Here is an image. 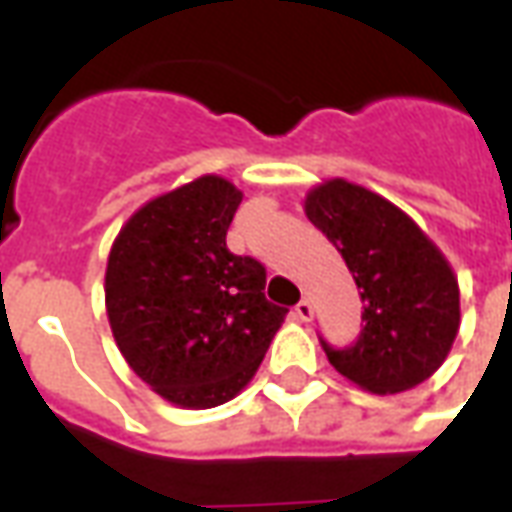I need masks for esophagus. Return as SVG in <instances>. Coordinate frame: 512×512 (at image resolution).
I'll list each match as a JSON object with an SVG mask.
<instances>
[{"label":"esophagus","mask_w":512,"mask_h":512,"mask_svg":"<svg viewBox=\"0 0 512 512\" xmlns=\"http://www.w3.org/2000/svg\"><path fill=\"white\" fill-rule=\"evenodd\" d=\"M294 316L300 319V322H311L313 319V305L311 300H300L294 305Z\"/></svg>","instance_id":"1"}]
</instances>
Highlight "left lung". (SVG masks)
Returning a JSON list of instances; mask_svg holds the SVG:
<instances>
[{
  "mask_svg": "<svg viewBox=\"0 0 512 512\" xmlns=\"http://www.w3.org/2000/svg\"><path fill=\"white\" fill-rule=\"evenodd\" d=\"M305 215L341 251L363 300V333L349 349L322 341L343 379L395 395L439 371L461 327V292L450 261L401 207L354 185L324 179Z\"/></svg>",
  "mask_w": 512,
  "mask_h": 512,
  "instance_id": "obj_1",
  "label": "left lung"
}]
</instances>
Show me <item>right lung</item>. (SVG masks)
<instances>
[{
	"mask_svg": "<svg viewBox=\"0 0 512 512\" xmlns=\"http://www.w3.org/2000/svg\"><path fill=\"white\" fill-rule=\"evenodd\" d=\"M242 190L201 174L141 204L106 264V313L125 363L160 398L212 409L259 371L286 308L264 297L267 272L226 248Z\"/></svg>",
	"mask_w": 512,
	"mask_h": 512,
	"instance_id": "obj_1",
	"label": "right lung"
}]
</instances>
